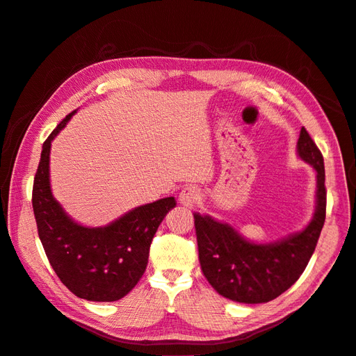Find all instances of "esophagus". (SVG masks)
Masks as SVG:
<instances>
[{
    "label": "esophagus",
    "instance_id": "esophagus-1",
    "mask_svg": "<svg viewBox=\"0 0 356 356\" xmlns=\"http://www.w3.org/2000/svg\"><path fill=\"white\" fill-rule=\"evenodd\" d=\"M197 200H199V191H197L196 188H192V186L184 188V189L180 192V195H179V202H180V205L186 207V208H189V209H192V208L196 205Z\"/></svg>",
    "mask_w": 356,
    "mask_h": 356
}]
</instances>
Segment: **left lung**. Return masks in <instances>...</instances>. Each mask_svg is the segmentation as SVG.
I'll return each mask as SVG.
<instances>
[{"label":"left lung","instance_id":"1","mask_svg":"<svg viewBox=\"0 0 356 356\" xmlns=\"http://www.w3.org/2000/svg\"><path fill=\"white\" fill-rule=\"evenodd\" d=\"M297 156L316 172L314 213L297 233L260 243L211 215L195 213L200 268L220 296L244 304L269 302L297 282L312 259L326 218V188L323 156L305 128Z\"/></svg>","mask_w":356,"mask_h":356}]
</instances>
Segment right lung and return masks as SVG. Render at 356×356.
Listing matches in <instances>:
<instances>
[{
  "instance_id": "1",
  "label": "right lung",
  "mask_w": 356,
  "mask_h": 356,
  "mask_svg": "<svg viewBox=\"0 0 356 356\" xmlns=\"http://www.w3.org/2000/svg\"><path fill=\"white\" fill-rule=\"evenodd\" d=\"M70 113L43 143L33 183V212L39 238L58 277L74 296L87 301L111 302L127 296L141 280L149 245L175 197L136 207L102 227L72 220L51 189V145L71 118Z\"/></svg>"
}]
</instances>
